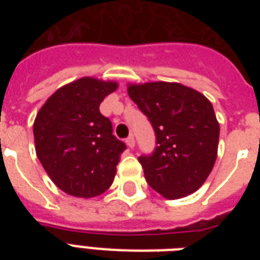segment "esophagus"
Returning a JSON list of instances; mask_svg holds the SVG:
<instances>
[{"mask_svg":"<svg viewBox=\"0 0 260 260\" xmlns=\"http://www.w3.org/2000/svg\"><path fill=\"white\" fill-rule=\"evenodd\" d=\"M126 144H128V147H129V148H134L135 147V138H134V135H129V136H128V138H126Z\"/></svg>","mask_w":260,"mask_h":260,"instance_id":"34e87169","label":"esophagus"}]
</instances>
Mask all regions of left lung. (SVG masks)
Instances as JSON below:
<instances>
[{
    "instance_id": "1",
    "label": "left lung",
    "mask_w": 260,
    "mask_h": 260,
    "mask_svg": "<svg viewBox=\"0 0 260 260\" xmlns=\"http://www.w3.org/2000/svg\"><path fill=\"white\" fill-rule=\"evenodd\" d=\"M128 94L156 139L152 154L139 156L147 183L169 200L194 193L217 158L220 126L212 104L181 83L131 85Z\"/></svg>"
}]
</instances>
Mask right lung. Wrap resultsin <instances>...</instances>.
I'll return each mask as SVG.
<instances>
[{
    "label": "right lung",
    "instance_id": "obj_1",
    "mask_svg": "<svg viewBox=\"0 0 260 260\" xmlns=\"http://www.w3.org/2000/svg\"><path fill=\"white\" fill-rule=\"evenodd\" d=\"M116 82L81 78L56 90L34 124L36 154L44 170L64 193L91 198L109 189L125 143L113 135L100 112Z\"/></svg>",
    "mask_w": 260,
    "mask_h": 260
}]
</instances>
